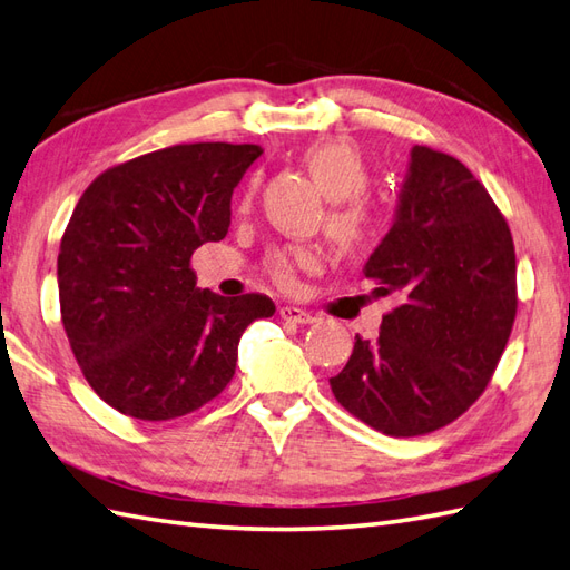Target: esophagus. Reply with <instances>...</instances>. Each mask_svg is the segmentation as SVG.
<instances>
[{"label":"esophagus","instance_id":"1","mask_svg":"<svg viewBox=\"0 0 570 570\" xmlns=\"http://www.w3.org/2000/svg\"><path fill=\"white\" fill-rule=\"evenodd\" d=\"M277 314H281V320L293 322V324H312L314 322V317H312L309 312L299 309V307H293V305L281 307V309H277Z\"/></svg>","mask_w":570,"mask_h":570}]
</instances>
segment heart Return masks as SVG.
Returning a JSON list of instances; mask_svg holds the SVG:
<instances>
[{"mask_svg":"<svg viewBox=\"0 0 570 570\" xmlns=\"http://www.w3.org/2000/svg\"><path fill=\"white\" fill-rule=\"evenodd\" d=\"M302 160L322 193L334 202L326 217V232L334 238V244L344 250H356L368 244L375 229V217L361 197L371 183L363 156L348 141L326 138V141L309 146L302 154ZM317 253L309 246H281L265 256V273L275 285L289 287L295 283L297 271H312L317 268Z\"/></svg>","mask_w":570,"mask_h":570,"instance_id":"1","label":"heart"}]
</instances>
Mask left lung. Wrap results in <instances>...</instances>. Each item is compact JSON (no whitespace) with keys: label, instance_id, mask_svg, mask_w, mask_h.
<instances>
[{"label":"left lung","instance_id":"1","mask_svg":"<svg viewBox=\"0 0 570 570\" xmlns=\"http://www.w3.org/2000/svg\"><path fill=\"white\" fill-rule=\"evenodd\" d=\"M377 297L397 295L375 341L356 336L334 397L387 436H422L471 407L498 368L517 314L510 226L461 160L410 150L395 222L365 263Z\"/></svg>","mask_w":570,"mask_h":570}]
</instances>
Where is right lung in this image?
<instances>
[{
	"instance_id": "1",
	"label": "right lung",
	"mask_w": 570,
	"mask_h": 570,
	"mask_svg": "<svg viewBox=\"0 0 570 570\" xmlns=\"http://www.w3.org/2000/svg\"><path fill=\"white\" fill-rule=\"evenodd\" d=\"M256 144H183L105 170L58 253L62 326L87 383L134 420L199 410L232 383L238 338L273 317L265 295L197 287L193 253L222 242Z\"/></svg>"
}]
</instances>
